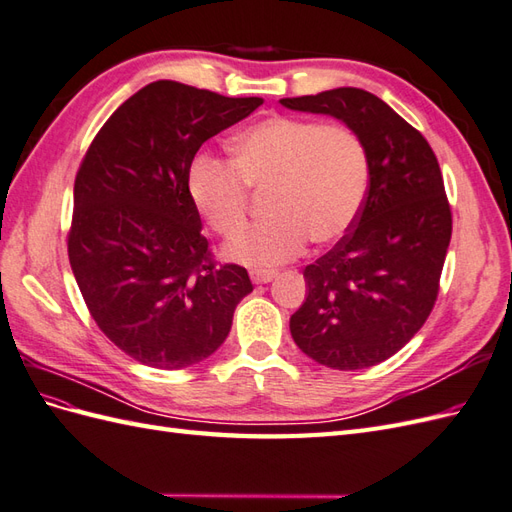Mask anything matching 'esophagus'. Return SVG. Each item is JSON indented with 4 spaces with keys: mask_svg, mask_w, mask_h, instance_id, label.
I'll list each match as a JSON object with an SVG mask.
<instances>
[{
    "mask_svg": "<svg viewBox=\"0 0 512 512\" xmlns=\"http://www.w3.org/2000/svg\"><path fill=\"white\" fill-rule=\"evenodd\" d=\"M274 277H277V272H274V270H251V281L253 283H270Z\"/></svg>",
    "mask_w": 512,
    "mask_h": 512,
    "instance_id": "obj_1",
    "label": "esophagus"
}]
</instances>
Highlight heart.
Listing matches in <instances>:
<instances>
[{"label":"heart","instance_id":"1","mask_svg":"<svg viewBox=\"0 0 512 512\" xmlns=\"http://www.w3.org/2000/svg\"><path fill=\"white\" fill-rule=\"evenodd\" d=\"M233 162L209 153L192 157L188 194L216 233L234 235L250 188H271V216L227 246L238 264L266 270L296 257L309 238L342 240L355 225L370 188V151L359 131L296 116H270L231 142Z\"/></svg>","mask_w":512,"mask_h":512}]
</instances>
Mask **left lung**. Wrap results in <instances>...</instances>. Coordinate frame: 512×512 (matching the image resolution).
Returning <instances> with one entry per match:
<instances>
[{"instance_id":"obj_1","label":"left lung","mask_w":512,"mask_h":512,"mask_svg":"<svg viewBox=\"0 0 512 512\" xmlns=\"http://www.w3.org/2000/svg\"><path fill=\"white\" fill-rule=\"evenodd\" d=\"M359 131L370 151V188L355 225L305 268L307 298L290 318L296 346L331 370L389 359L428 320L439 294L452 212L426 138L361 88L281 99Z\"/></svg>"}]
</instances>
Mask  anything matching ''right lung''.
I'll use <instances>...</instances> for the list:
<instances>
[{
	"label": "right lung",
	"mask_w": 512,
	"mask_h": 512,
	"mask_svg": "<svg viewBox=\"0 0 512 512\" xmlns=\"http://www.w3.org/2000/svg\"><path fill=\"white\" fill-rule=\"evenodd\" d=\"M264 99L160 80L99 129L73 188L69 261L90 316L149 368L181 370L225 342L253 292L242 266H218L188 194L201 144Z\"/></svg>",
	"instance_id": "add662e5"
}]
</instances>
